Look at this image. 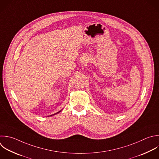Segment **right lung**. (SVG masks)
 Here are the masks:
<instances>
[{
	"label": "right lung",
	"mask_w": 159,
	"mask_h": 159,
	"mask_svg": "<svg viewBox=\"0 0 159 159\" xmlns=\"http://www.w3.org/2000/svg\"><path fill=\"white\" fill-rule=\"evenodd\" d=\"M60 112H61V111H60L59 112H57V113H55V114H53V115H51V116H53V115H55V114H58V113H59Z\"/></svg>",
	"instance_id": "right-lung-1"
}]
</instances>
